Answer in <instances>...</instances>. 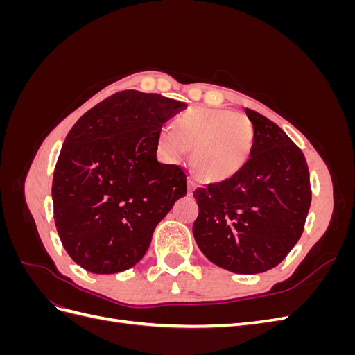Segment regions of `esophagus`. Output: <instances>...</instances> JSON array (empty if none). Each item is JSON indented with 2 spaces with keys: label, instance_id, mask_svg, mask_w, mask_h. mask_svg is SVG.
I'll use <instances>...</instances> for the list:
<instances>
[{
  "label": "esophagus",
  "instance_id": "1",
  "mask_svg": "<svg viewBox=\"0 0 355 355\" xmlns=\"http://www.w3.org/2000/svg\"><path fill=\"white\" fill-rule=\"evenodd\" d=\"M197 188V184H196V180L194 179H188V192H189V194H191V192L192 191H194Z\"/></svg>",
  "mask_w": 355,
  "mask_h": 355
}]
</instances>
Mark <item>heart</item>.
Here are the masks:
<instances>
[{"label":"heart","instance_id":"heart-1","mask_svg":"<svg viewBox=\"0 0 355 355\" xmlns=\"http://www.w3.org/2000/svg\"><path fill=\"white\" fill-rule=\"evenodd\" d=\"M171 134L158 133V151L176 163L191 151L189 166L196 176L207 182L230 179L244 167L253 146L249 118L223 110L191 108L175 118Z\"/></svg>","mask_w":355,"mask_h":355}]
</instances>
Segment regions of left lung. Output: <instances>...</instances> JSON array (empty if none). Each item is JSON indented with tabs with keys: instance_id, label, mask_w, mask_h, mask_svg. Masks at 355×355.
I'll return each instance as SVG.
<instances>
[{
	"instance_id": "1",
	"label": "left lung",
	"mask_w": 355,
	"mask_h": 355,
	"mask_svg": "<svg viewBox=\"0 0 355 355\" xmlns=\"http://www.w3.org/2000/svg\"><path fill=\"white\" fill-rule=\"evenodd\" d=\"M253 146L230 179L194 191V239L210 262L235 274L280 263L304 232L311 206L306 159L280 127L247 110Z\"/></svg>"
}]
</instances>
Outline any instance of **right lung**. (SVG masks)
<instances>
[{"label":"right lung","instance_id":"obj_1","mask_svg":"<svg viewBox=\"0 0 355 355\" xmlns=\"http://www.w3.org/2000/svg\"><path fill=\"white\" fill-rule=\"evenodd\" d=\"M187 108L157 93L118 92L68 133L53 175L60 241L75 263L115 274L142 259L159 220L187 196V175L157 159L163 124Z\"/></svg>","mask_w":355,"mask_h":355}]
</instances>
